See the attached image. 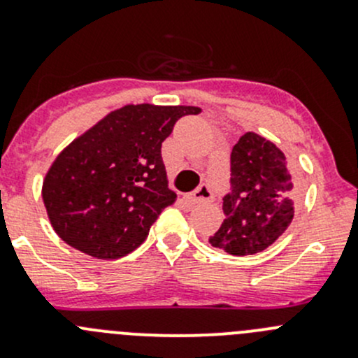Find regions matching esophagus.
Returning <instances> with one entry per match:
<instances>
[{
  "mask_svg": "<svg viewBox=\"0 0 358 358\" xmlns=\"http://www.w3.org/2000/svg\"><path fill=\"white\" fill-rule=\"evenodd\" d=\"M213 197V190L211 187L208 185V183H202L197 190H194L192 194H189L187 196V201L190 202V204H196V202H201V201H208Z\"/></svg>",
  "mask_w": 358,
  "mask_h": 358,
  "instance_id": "34e87169",
  "label": "esophagus"
}]
</instances>
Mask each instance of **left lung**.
Wrapping results in <instances>:
<instances>
[{
	"instance_id": "obj_1",
	"label": "left lung",
	"mask_w": 358,
	"mask_h": 358,
	"mask_svg": "<svg viewBox=\"0 0 358 358\" xmlns=\"http://www.w3.org/2000/svg\"><path fill=\"white\" fill-rule=\"evenodd\" d=\"M298 183L284 154L256 133H246L230 154V190L223 197L225 220L209 237L211 246L234 256L272 246L291 225Z\"/></svg>"
}]
</instances>
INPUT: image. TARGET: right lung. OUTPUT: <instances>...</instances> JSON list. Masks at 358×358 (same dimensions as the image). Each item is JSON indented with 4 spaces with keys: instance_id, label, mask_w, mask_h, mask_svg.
<instances>
[{
    "instance_id": "right-lung-1",
    "label": "right lung",
    "mask_w": 358,
    "mask_h": 358,
    "mask_svg": "<svg viewBox=\"0 0 358 358\" xmlns=\"http://www.w3.org/2000/svg\"><path fill=\"white\" fill-rule=\"evenodd\" d=\"M197 107L126 106L71 143L50 168L43 201L60 239L100 259L135 251L166 206L161 145Z\"/></svg>"
}]
</instances>
